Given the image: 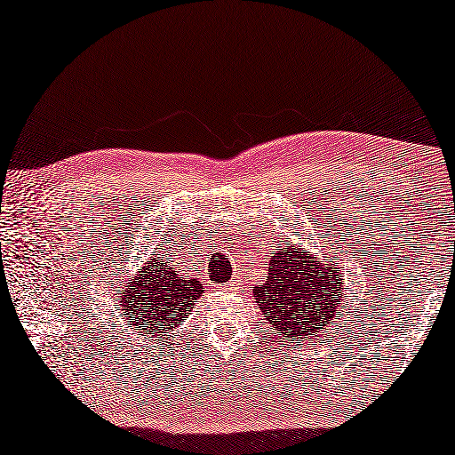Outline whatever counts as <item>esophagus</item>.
<instances>
[{
  "label": "esophagus",
  "mask_w": 455,
  "mask_h": 455,
  "mask_svg": "<svg viewBox=\"0 0 455 455\" xmlns=\"http://www.w3.org/2000/svg\"><path fill=\"white\" fill-rule=\"evenodd\" d=\"M221 289L223 291H235L237 289V283L232 281V283H228V284H221Z\"/></svg>",
  "instance_id": "34e87169"
}]
</instances>
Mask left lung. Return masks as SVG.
<instances>
[{"mask_svg":"<svg viewBox=\"0 0 455 455\" xmlns=\"http://www.w3.org/2000/svg\"><path fill=\"white\" fill-rule=\"evenodd\" d=\"M341 284L344 278L338 264L317 262L313 254L286 242L284 246L278 243L267 281L254 286V297L278 335L299 341L305 335L313 338L323 331L338 315L344 307L339 299L344 295Z\"/></svg>","mask_w":455,"mask_h":455,"instance_id":"left-lung-1","label":"left lung"}]
</instances>
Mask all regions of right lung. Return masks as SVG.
Returning <instances> with one entry per match:
<instances>
[{
	"label": "right lung",
	"instance_id": "right-lung-1",
	"mask_svg": "<svg viewBox=\"0 0 455 455\" xmlns=\"http://www.w3.org/2000/svg\"><path fill=\"white\" fill-rule=\"evenodd\" d=\"M125 286L128 289L120 291L122 315H128L130 325L146 339L180 325L188 307L197 303L204 292L199 281H185L166 262L155 258Z\"/></svg>",
	"mask_w": 455,
	"mask_h": 455
}]
</instances>
